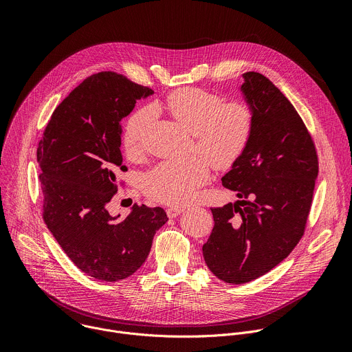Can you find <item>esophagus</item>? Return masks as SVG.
I'll list each match as a JSON object with an SVG mask.
<instances>
[{
  "instance_id": "34e87169",
  "label": "esophagus",
  "mask_w": 352,
  "mask_h": 352,
  "mask_svg": "<svg viewBox=\"0 0 352 352\" xmlns=\"http://www.w3.org/2000/svg\"><path fill=\"white\" fill-rule=\"evenodd\" d=\"M184 210H185V208H178V206H174V208H168V209H167V216H168L170 219H174V217L179 216V214H181Z\"/></svg>"
}]
</instances>
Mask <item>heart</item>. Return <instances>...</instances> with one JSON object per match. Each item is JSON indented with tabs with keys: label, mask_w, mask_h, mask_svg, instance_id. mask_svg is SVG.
Here are the masks:
<instances>
[{
	"label": "heart",
	"mask_w": 352,
	"mask_h": 352,
	"mask_svg": "<svg viewBox=\"0 0 352 352\" xmlns=\"http://www.w3.org/2000/svg\"><path fill=\"white\" fill-rule=\"evenodd\" d=\"M164 107L193 136L192 152L200 153L217 168L234 164L254 132V111L248 103L239 100L224 103L220 96L197 87L174 90L167 96ZM153 116V109L144 106L128 118L122 135L128 155L140 152ZM209 174V164L200 156L163 162L144 175L143 189L159 202L182 205L195 197Z\"/></svg>",
	"instance_id": "heart-1"
}]
</instances>
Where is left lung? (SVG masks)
<instances>
[{
	"instance_id": "1",
	"label": "left lung",
	"mask_w": 352,
	"mask_h": 352,
	"mask_svg": "<svg viewBox=\"0 0 352 352\" xmlns=\"http://www.w3.org/2000/svg\"><path fill=\"white\" fill-rule=\"evenodd\" d=\"M254 132L221 178L242 200L212 209L204 245L210 272L230 284L252 281L283 262L302 238L319 162L315 143L288 98L259 72L242 75Z\"/></svg>"
}]
</instances>
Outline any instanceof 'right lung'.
<instances>
[{"instance_id": "1", "label": "right lung", "mask_w": 352, "mask_h": 352, "mask_svg": "<svg viewBox=\"0 0 352 352\" xmlns=\"http://www.w3.org/2000/svg\"><path fill=\"white\" fill-rule=\"evenodd\" d=\"M155 91L106 71L86 78L54 110L37 147L43 219L74 265L90 277L118 281L146 261L162 208L133 205L124 220L107 204L125 171L121 121Z\"/></svg>"}]
</instances>
